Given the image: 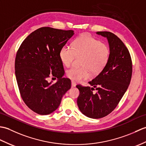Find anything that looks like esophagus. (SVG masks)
Returning <instances> with one entry per match:
<instances>
[{
	"instance_id": "1",
	"label": "esophagus",
	"mask_w": 146,
	"mask_h": 146,
	"mask_svg": "<svg viewBox=\"0 0 146 146\" xmlns=\"http://www.w3.org/2000/svg\"><path fill=\"white\" fill-rule=\"evenodd\" d=\"M76 83H75V82H74V81H71V86H73V87H75V86H76Z\"/></svg>"
}]
</instances>
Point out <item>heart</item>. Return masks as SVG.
<instances>
[{"label": "heart", "mask_w": 146, "mask_h": 146, "mask_svg": "<svg viewBox=\"0 0 146 146\" xmlns=\"http://www.w3.org/2000/svg\"><path fill=\"white\" fill-rule=\"evenodd\" d=\"M110 48L88 35L79 37L73 42L72 47L64 45L60 49L59 56L62 64L68 67L72 64L75 56L80 57L81 67H72L66 71L68 78L81 81L90 78L93 73H100L107 64L110 58Z\"/></svg>", "instance_id": "obj_1"}]
</instances>
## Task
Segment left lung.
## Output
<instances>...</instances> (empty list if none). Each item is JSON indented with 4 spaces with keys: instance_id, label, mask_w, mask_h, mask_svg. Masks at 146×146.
Returning a JSON list of instances; mask_svg holds the SVG:
<instances>
[{
    "instance_id": "8db88e82",
    "label": "left lung",
    "mask_w": 146,
    "mask_h": 146,
    "mask_svg": "<svg viewBox=\"0 0 146 146\" xmlns=\"http://www.w3.org/2000/svg\"><path fill=\"white\" fill-rule=\"evenodd\" d=\"M106 37L110 46V58L101 72L88 83L77 85L80 95L77 104L81 112L92 119H100L110 113L119 104L131 82L132 63L130 52L123 42L113 33L98 31ZM94 90H97L94 93Z\"/></svg>"
}]
</instances>
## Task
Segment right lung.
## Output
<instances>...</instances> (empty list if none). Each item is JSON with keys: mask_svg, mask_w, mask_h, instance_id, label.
Returning a JSON list of instances; mask_svg holds the SVG:
<instances>
[{"mask_svg": "<svg viewBox=\"0 0 146 146\" xmlns=\"http://www.w3.org/2000/svg\"><path fill=\"white\" fill-rule=\"evenodd\" d=\"M74 35L73 30L43 27L31 33L21 43L15 59V74L21 97L31 110L48 115L58 108L61 98L71 88L63 78L61 48ZM58 80L49 83L48 78Z\"/></svg>", "mask_w": 146, "mask_h": 146, "instance_id": "1", "label": "right lung"}]
</instances>
